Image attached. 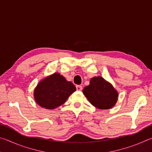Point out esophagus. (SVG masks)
<instances>
[{
  "label": "esophagus",
  "instance_id": "esophagus-1",
  "mask_svg": "<svg viewBox=\"0 0 152 152\" xmlns=\"http://www.w3.org/2000/svg\"><path fill=\"white\" fill-rule=\"evenodd\" d=\"M76 87V90H77V91H82V86H80V85H77Z\"/></svg>",
  "mask_w": 152,
  "mask_h": 152
}]
</instances>
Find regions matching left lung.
Here are the masks:
<instances>
[{
	"label": "left lung",
	"instance_id": "left-lung-1",
	"mask_svg": "<svg viewBox=\"0 0 152 152\" xmlns=\"http://www.w3.org/2000/svg\"><path fill=\"white\" fill-rule=\"evenodd\" d=\"M82 92L94 107L99 109H110L118 100V92L111 84L101 76H94Z\"/></svg>",
	"mask_w": 152,
	"mask_h": 152
}]
</instances>
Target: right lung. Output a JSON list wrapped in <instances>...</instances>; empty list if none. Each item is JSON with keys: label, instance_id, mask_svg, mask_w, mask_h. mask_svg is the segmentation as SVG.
<instances>
[{"label": "right lung", "instance_id": "right-lung-1", "mask_svg": "<svg viewBox=\"0 0 152 152\" xmlns=\"http://www.w3.org/2000/svg\"><path fill=\"white\" fill-rule=\"evenodd\" d=\"M75 91L76 87L71 82L56 72L45 77L37 84L33 96L40 107L52 110L64 104Z\"/></svg>", "mask_w": 152, "mask_h": 152}]
</instances>
